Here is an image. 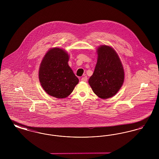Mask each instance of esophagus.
I'll list each match as a JSON object with an SVG mask.
<instances>
[{"instance_id":"1","label":"esophagus","mask_w":159,"mask_h":159,"mask_svg":"<svg viewBox=\"0 0 159 159\" xmlns=\"http://www.w3.org/2000/svg\"><path fill=\"white\" fill-rule=\"evenodd\" d=\"M87 80H88V78H87V77H82V79H81V81H82V82H87Z\"/></svg>"}]
</instances>
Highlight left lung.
I'll return each instance as SVG.
<instances>
[{"mask_svg":"<svg viewBox=\"0 0 159 159\" xmlns=\"http://www.w3.org/2000/svg\"><path fill=\"white\" fill-rule=\"evenodd\" d=\"M97 62L89 84L100 98L114 97L121 88L125 79L123 64L116 51L110 46L101 45L97 49Z\"/></svg>","mask_w":159,"mask_h":159,"instance_id":"8db88e82","label":"left lung"}]
</instances>
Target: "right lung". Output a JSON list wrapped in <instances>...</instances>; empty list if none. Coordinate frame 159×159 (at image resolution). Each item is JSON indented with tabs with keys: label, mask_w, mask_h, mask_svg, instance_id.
Here are the masks:
<instances>
[{
	"label": "right lung",
	"mask_w": 159,
	"mask_h": 159,
	"mask_svg": "<svg viewBox=\"0 0 159 159\" xmlns=\"http://www.w3.org/2000/svg\"><path fill=\"white\" fill-rule=\"evenodd\" d=\"M69 55L60 48H51L43 57L39 70L40 84L46 92L57 98H65L74 90L79 79L68 65Z\"/></svg>",
	"instance_id": "add662e5"
}]
</instances>
